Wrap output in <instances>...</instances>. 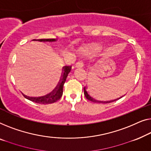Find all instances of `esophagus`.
Returning a JSON list of instances; mask_svg holds the SVG:
<instances>
[{
    "mask_svg": "<svg viewBox=\"0 0 151 151\" xmlns=\"http://www.w3.org/2000/svg\"><path fill=\"white\" fill-rule=\"evenodd\" d=\"M76 68H83V62L81 61H78V62L76 63Z\"/></svg>",
    "mask_w": 151,
    "mask_h": 151,
    "instance_id": "esophagus-1",
    "label": "esophagus"
}]
</instances>
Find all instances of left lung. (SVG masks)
<instances>
[{
	"label": "left lung",
	"instance_id": "8db88e82",
	"mask_svg": "<svg viewBox=\"0 0 151 151\" xmlns=\"http://www.w3.org/2000/svg\"><path fill=\"white\" fill-rule=\"evenodd\" d=\"M84 90V94H85V96L86 97V99L89 100V101H92V102H94V103H111V102H113L114 101H116V100H117L118 99H116L115 100H113V101H97V100L94 99V98H93L91 95L90 94V93L89 92H88V88L87 87H84L83 88Z\"/></svg>",
	"mask_w": 151,
	"mask_h": 151
}]
</instances>
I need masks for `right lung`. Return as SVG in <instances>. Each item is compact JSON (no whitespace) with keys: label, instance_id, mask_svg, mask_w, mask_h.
Instances as JSON below:
<instances>
[{"label":"right lung","instance_id":"right-lung-1","mask_svg":"<svg viewBox=\"0 0 151 151\" xmlns=\"http://www.w3.org/2000/svg\"><path fill=\"white\" fill-rule=\"evenodd\" d=\"M37 40L39 42H53L56 40V39H40V40ZM72 66H64L63 68V74L61 76L60 81L59 82V84L55 88V90L51 93L48 94L46 96L41 97H30L27 96L26 95L23 94L26 99L29 101H31L35 103L40 104H50L53 103L61 99L63 94V84L66 80L68 73L70 72Z\"/></svg>","mask_w":151,"mask_h":151}]
</instances>
